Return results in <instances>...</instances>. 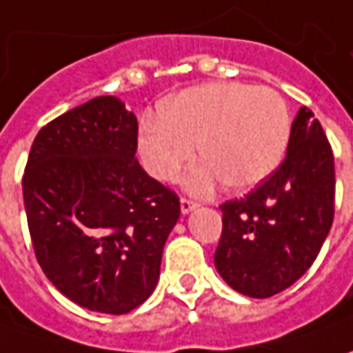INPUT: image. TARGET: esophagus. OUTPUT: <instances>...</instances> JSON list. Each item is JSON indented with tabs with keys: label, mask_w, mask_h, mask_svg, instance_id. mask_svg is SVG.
I'll use <instances>...</instances> for the list:
<instances>
[{
	"label": "esophagus",
	"mask_w": 353,
	"mask_h": 353,
	"mask_svg": "<svg viewBox=\"0 0 353 353\" xmlns=\"http://www.w3.org/2000/svg\"><path fill=\"white\" fill-rule=\"evenodd\" d=\"M196 206L198 204L194 200H190V198H181V212H183V214H190Z\"/></svg>",
	"instance_id": "obj_1"
}]
</instances>
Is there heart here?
I'll return each instance as SVG.
<instances>
[{
	"label": "heart",
	"mask_w": 353,
	"mask_h": 353,
	"mask_svg": "<svg viewBox=\"0 0 353 353\" xmlns=\"http://www.w3.org/2000/svg\"><path fill=\"white\" fill-rule=\"evenodd\" d=\"M291 139V114L275 90L239 82L183 90L143 119L137 149L143 167L159 181H172L194 159L204 161L184 179L188 190L208 194L224 181L251 188L283 163Z\"/></svg>",
	"instance_id": "1"
}]
</instances>
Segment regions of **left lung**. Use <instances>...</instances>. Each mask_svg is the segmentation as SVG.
<instances>
[{
	"instance_id": "obj_1",
	"label": "left lung",
	"mask_w": 353,
	"mask_h": 353,
	"mask_svg": "<svg viewBox=\"0 0 353 353\" xmlns=\"http://www.w3.org/2000/svg\"><path fill=\"white\" fill-rule=\"evenodd\" d=\"M334 188L330 143L314 114L301 108L281 167L245 198L220 206L224 228L214 255L220 277L253 299L289 289L332 228Z\"/></svg>"
}]
</instances>
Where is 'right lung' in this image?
I'll use <instances>...</instances> for the list:
<instances>
[{
    "mask_svg": "<svg viewBox=\"0 0 353 353\" xmlns=\"http://www.w3.org/2000/svg\"><path fill=\"white\" fill-rule=\"evenodd\" d=\"M137 117L100 96L34 137L23 200L34 255L76 305L125 314L155 291L179 196L135 159Z\"/></svg>",
    "mask_w": 353,
    "mask_h": 353,
    "instance_id": "1",
    "label": "right lung"
}]
</instances>
